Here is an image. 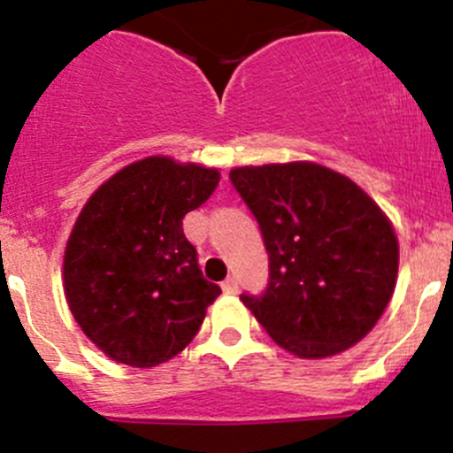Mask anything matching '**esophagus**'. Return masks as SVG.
<instances>
[{"label": "esophagus", "mask_w": 453, "mask_h": 453, "mask_svg": "<svg viewBox=\"0 0 453 453\" xmlns=\"http://www.w3.org/2000/svg\"><path fill=\"white\" fill-rule=\"evenodd\" d=\"M221 288L226 290V293H236V290H239V280H236V278H227L226 282L221 284Z\"/></svg>", "instance_id": "esophagus-1"}]
</instances>
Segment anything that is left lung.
I'll list each match as a JSON object with an SVG mask.
<instances>
[{
    "label": "left lung",
    "instance_id": "8db88e82",
    "mask_svg": "<svg viewBox=\"0 0 453 453\" xmlns=\"http://www.w3.org/2000/svg\"><path fill=\"white\" fill-rule=\"evenodd\" d=\"M230 180L269 254L263 295L241 299L280 347L327 358L365 339L395 290L399 245L378 203L314 163L236 166Z\"/></svg>",
    "mask_w": 453,
    "mask_h": 453
}]
</instances>
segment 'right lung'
Listing matches in <instances>:
<instances>
[{
	"label": "right lung",
	"mask_w": 453,
	"mask_h": 453,
	"mask_svg": "<svg viewBox=\"0 0 453 453\" xmlns=\"http://www.w3.org/2000/svg\"><path fill=\"white\" fill-rule=\"evenodd\" d=\"M219 178L217 169L150 156L117 171L80 212L65 250L66 303L117 363L150 369L178 356L221 295L182 230Z\"/></svg>",
	"instance_id": "add662e5"
}]
</instances>
